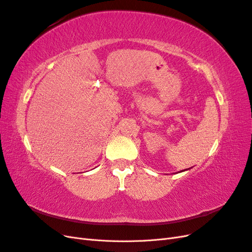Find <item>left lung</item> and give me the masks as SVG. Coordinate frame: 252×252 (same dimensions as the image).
I'll return each instance as SVG.
<instances>
[{
  "mask_svg": "<svg viewBox=\"0 0 252 252\" xmlns=\"http://www.w3.org/2000/svg\"><path fill=\"white\" fill-rule=\"evenodd\" d=\"M182 171H183V170H182Z\"/></svg>",
  "mask_w": 252,
  "mask_h": 252,
  "instance_id": "left-lung-1",
  "label": "left lung"
}]
</instances>
